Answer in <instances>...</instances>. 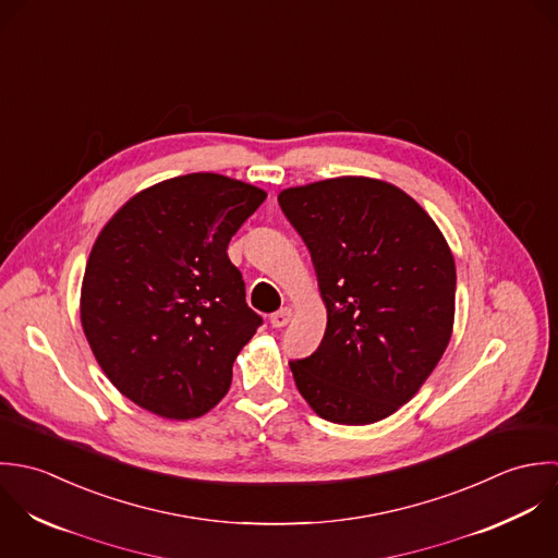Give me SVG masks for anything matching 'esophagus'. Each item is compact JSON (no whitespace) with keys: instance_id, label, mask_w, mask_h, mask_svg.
<instances>
[{"instance_id":"esophagus-1","label":"esophagus","mask_w":558,"mask_h":558,"mask_svg":"<svg viewBox=\"0 0 558 558\" xmlns=\"http://www.w3.org/2000/svg\"><path fill=\"white\" fill-rule=\"evenodd\" d=\"M291 319H293V311H291V308H280L278 313H274V315L269 317V324H271L274 328H284V326H289Z\"/></svg>"}]
</instances>
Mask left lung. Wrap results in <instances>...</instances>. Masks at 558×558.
Here are the masks:
<instances>
[{
    "label": "left lung",
    "instance_id": "obj_1",
    "mask_svg": "<svg viewBox=\"0 0 558 558\" xmlns=\"http://www.w3.org/2000/svg\"><path fill=\"white\" fill-rule=\"evenodd\" d=\"M304 239L328 308L315 353L289 362L308 405L338 425L395 414L432 375L454 319L445 234L399 187L340 177L278 196Z\"/></svg>",
    "mask_w": 558,
    "mask_h": 558
}]
</instances>
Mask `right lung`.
<instances>
[{
	"instance_id": "obj_1",
	"label": "right lung",
	"mask_w": 558,
	"mask_h": 558,
	"mask_svg": "<svg viewBox=\"0 0 558 558\" xmlns=\"http://www.w3.org/2000/svg\"><path fill=\"white\" fill-rule=\"evenodd\" d=\"M265 198L222 174H185L133 196L97 236L82 326L135 405L187 421L222 401L236 353L263 324L226 250Z\"/></svg>"
}]
</instances>
